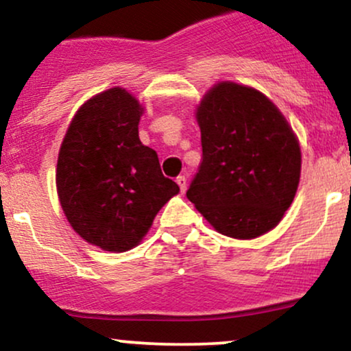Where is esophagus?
Returning <instances> with one entry per match:
<instances>
[{
  "label": "esophagus",
  "instance_id": "esophagus-1",
  "mask_svg": "<svg viewBox=\"0 0 351 351\" xmlns=\"http://www.w3.org/2000/svg\"><path fill=\"white\" fill-rule=\"evenodd\" d=\"M176 182L177 184H179V187H180V192H185V191H187V179H185V176H179V177H177V179H176Z\"/></svg>",
  "mask_w": 351,
  "mask_h": 351
}]
</instances>
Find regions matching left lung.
<instances>
[{
    "mask_svg": "<svg viewBox=\"0 0 351 351\" xmlns=\"http://www.w3.org/2000/svg\"><path fill=\"white\" fill-rule=\"evenodd\" d=\"M202 162L187 199L226 237H261L282 220L300 179L294 131L269 98L220 82L197 108Z\"/></svg>",
    "mask_w": 351,
    "mask_h": 351,
    "instance_id": "left-lung-1",
    "label": "left lung"
}]
</instances>
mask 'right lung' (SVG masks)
<instances>
[{
	"label": "right lung",
	"instance_id": "right-lung-1",
	"mask_svg": "<svg viewBox=\"0 0 351 351\" xmlns=\"http://www.w3.org/2000/svg\"><path fill=\"white\" fill-rule=\"evenodd\" d=\"M139 101L125 88L95 95L70 123L56 184L72 228L105 251L134 248L158 212L179 193L154 149L139 141Z\"/></svg>",
	"mask_w": 351,
	"mask_h": 351
}]
</instances>
